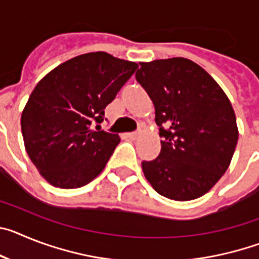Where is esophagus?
Listing matches in <instances>:
<instances>
[{
    "instance_id": "obj_1",
    "label": "esophagus",
    "mask_w": 259,
    "mask_h": 259,
    "mask_svg": "<svg viewBox=\"0 0 259 259\" xmlns=\"http://www.w3.org/2000/svg\"><path fill=\"white\" fill-rule=\"evenodd\" d=\"M125 136H127V139H130V140H136L137 137L140 136V134H139V132H132V134H127Z\"/></svg>"
}]
</instances>
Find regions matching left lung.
I'll return each instance as SVG.
<instances>
[{"mask_svg":"<svg viewBox=\"0 0 259 259\" xmlns=\"http://www.w3.org/2000/svg\"><path fill=\"white\" fill-rule=\"evenodd\" d=\"M136 80L149 95L161 153L141 163L155 192L175 201L201 197L232 161L239 130L231 101L217 81L182 57L140 62Z\"/></svg>","mask_w":259,"mask_h":259,"instance_id":"8db88e82","label":"left lung"}]
</instances>
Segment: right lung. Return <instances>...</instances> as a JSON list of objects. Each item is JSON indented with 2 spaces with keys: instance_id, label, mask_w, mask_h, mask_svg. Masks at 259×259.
Masks as SVG:
<instances>
[{
  "instance_id": "right-lung-1",
  "label": "right lung",
  "mask_w": 259,
  "mask_h": 259,
  "mask_svg": "<svg viewBox=\"0 0 259 259\" xmlns=\"http://www.w3.org/2000/svg\"><path fill=\"white\" fill-rule=\"evenodd\" d=\"M137 63L105 52L63 62L36 84L22 111L24 148L53 187L80 188L97 178L120 143L118 135L95 131Z\"/></svg>"
}]
</instances>
